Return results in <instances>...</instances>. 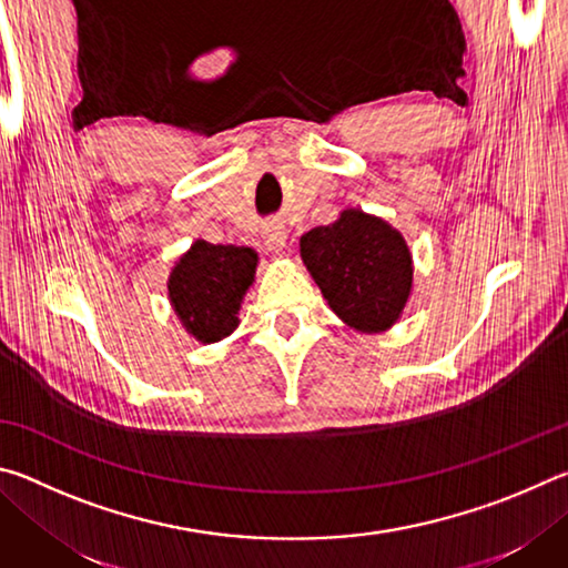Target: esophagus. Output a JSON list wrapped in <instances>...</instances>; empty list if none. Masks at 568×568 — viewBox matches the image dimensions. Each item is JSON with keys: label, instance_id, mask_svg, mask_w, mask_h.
<instances>
[{"label": "esophagus", "instance_id": "obj_1", "mask_svg": "<svg viewBox=\"0 0 568 568\" xmlns=\"http://www.w3.org/2000/svg\"><path fill=\"white\" fill-rule=\"evenodd\" d=\"M285 240H287V235H285L283 223H275L273 220V223H267L263 227V243L267 250H271V253H283Z\"/></svg>", "mask_w": 568, "mask_h": 568}]
</instances>
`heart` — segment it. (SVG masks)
<instances>
[{
    "mask_svg": "<svg viewBox=\"0 0 568 568\" xmlns=\"http://www.w3.org/2000/svg\"><path fill=\"white\" fill-rule=\"evenodd\" d=\"M67 7H70V9H72V2H67Z\"/></svg>",
    "mask_w": 568,
    "mask_h": 568,
    "instance_id": "b5f03b06",
    "label": "heart"
}]
</instances>
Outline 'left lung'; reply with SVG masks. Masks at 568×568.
Wrapping results in <instances>:
<instances>
[{"instance_id":"left-lung-1","label":"left lung","mask_w":568,"mask_h":568,"mask_svg":"<svg viewBox=\"0 0 568 568\" xmlns=\"http://www.w3.org/2000/svg\"><path fill=\"white\" fill-rule=\"evenodd\" d=\"M301 257L331 311L351 328L383 333L400 318L413 287V257L386 220L343 210L335 223L301 237Z\"/></svg>"}]
</instances>
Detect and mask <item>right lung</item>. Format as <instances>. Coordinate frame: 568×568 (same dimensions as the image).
I'll use <instances>...</instances> for the list:
<instances>
[{"label":"right lung","mask_w":568,"mask_h":568,"mask_svg":"<svg viewBox=\"0 0 568 568\" xmlns=\"http://www.w3.org/2000/svg\"><path fill=\"white\" fill-rule=\"evenodd\" d=\"M255 267L253 247L195 240L168 277V297L182 328L200 343L227 338L240 325V303L255 281Z\"/></svg>","instance_id":"right-lung-1"}]
</instances>
